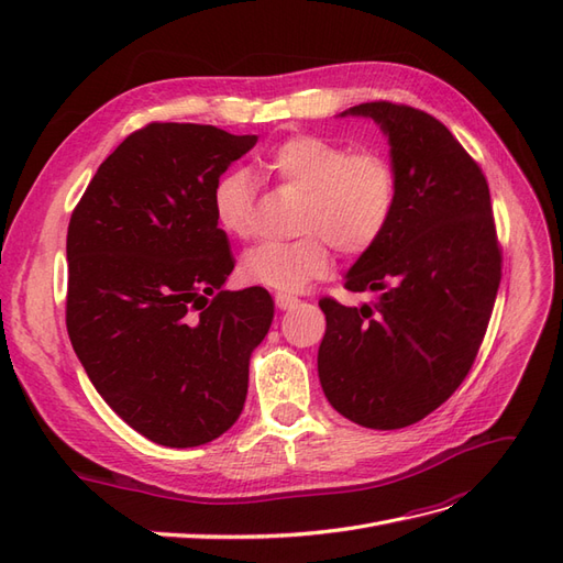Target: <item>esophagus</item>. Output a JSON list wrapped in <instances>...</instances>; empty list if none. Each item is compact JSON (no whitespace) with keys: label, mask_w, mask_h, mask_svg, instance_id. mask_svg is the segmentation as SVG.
<instances>
[{"label":"esophagus","mask_w":563,"mask_h":563,"mask_svg":"<svg viewBox=\"0 0 563 563\" xmlns=\"http://www.w3.org/2000/svg\"><path fill=\"white\" fill-rule=\"evenodd\" d=\"M275 302H277V308L279 310H291V308H296V305L300 302L296 296H291V294H275Z\"/></svg>","instance_id":"1"}]
</instances>
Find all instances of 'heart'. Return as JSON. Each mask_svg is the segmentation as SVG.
<instances>
[{
    "instance_id": "obj_1",
    "label": "heart",
    "mask_w": 563,
    "mask_h": 563,
    "mask_svg": "<svg viewBox=\"0 0 563 563\" xmlns=\"http://www.w3.org/2000/svg\"><path fill=\"white\" fill-rule=\"evenodd\" d=\"M279 185L298 190L296 240H267L246 249L240 263L244 282L300 291L329 272L333 246L362 255L387 232L399 203L397 166L378 150H350L329 135L296 133L272 145L258 159ZM258 187L246 168L220 174L211 207L223 232L244 240L255 225Z\"/></svg>"
}]
</instances>
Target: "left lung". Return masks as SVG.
I'll use <instances>...</instances> for the list:
<instances>
[{"instance_id": "left-lung-1", "label": "left lung", "mask_w": 563, "mask_h": 563, "mask_svg": "<svg viewBox=\"0 0 563 563\" xmlns=\"http://www.w3.org/2000/svg\"><path fill=\"white\" fill-rule=\"evenodd\" d=\"M350 112L373 117L389 135L399 203L345 279L347 291L380 296L362 308L319 300V380L340 416L401 430L470 373L496 305L503 249L482 166L437 117L389 100Z\"/></svg>"}]
</instances>
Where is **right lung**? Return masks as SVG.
<instances>
[{
    "instance_id": "add662e5",
    "label": "right lung",
    "mask_w": 563,
    "mask_h": 563,
    "mask_svg": "<svg viewBox=\"0 0 563 563\" xmlns=\"http://www.w3.org/2000/svg\"><path fill=\"white\" fill-rule=\"evenodd\" d=\"M209 124L150 122L98 166L67 228V335L98 395L150 441L228 432L275 302L223 291L234 267L213 183L255 145Z\"/></svg>"
}]
</instances>
